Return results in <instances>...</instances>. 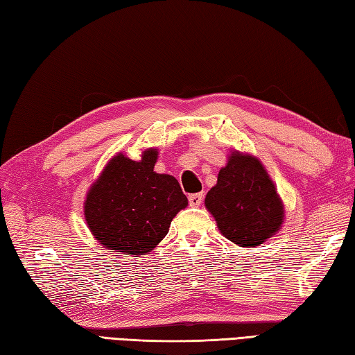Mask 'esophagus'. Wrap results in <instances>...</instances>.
<instances>
[{"label": "esophagus", "mask_w": 355, "mask_h": 355, "mask_svg": "<svg viewBox=\"0 0 355 355\" xmlns=\"http://www.w3.org/2000/svg\"><path fill=\"white\" fill-rule=\"evenodd\" d=\"M202 198H204L202 193H195V195H190V196H189L190 205H191V207H199L200 204H202Z\"/></svg>", "instance_id": "1"}]
</instances>
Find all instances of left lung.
<instances>
[{"label": "left lung", "mask_w": 355, "mask_h": 355, "mask_svg": "<svg viewBox=\"0 0 355 355\" xmlns=\"http://www.w3.org/2000/svg\"><path fill=\"white\" fill-rule=\"evenodd\" d=\"M205 209L223 235L239 247H258L282 229L284 204L257 156L233 150L218 182L205 196Z\"/></svg>", "instance_id": "left-lung-1"}]
</instances>
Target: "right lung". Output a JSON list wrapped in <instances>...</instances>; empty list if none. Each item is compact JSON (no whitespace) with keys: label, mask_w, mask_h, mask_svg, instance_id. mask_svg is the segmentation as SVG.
I'll list each match as a JSON object with an SVG mask.
<instances>
[{"label":"right lung","mask_w":355,"mask_h":355,"mask_svg":"<svg viewBox=\"0 0 355 355\" xmlns=\"http://www.w3.org/2000/svg\"><path fill=\"white\" fill-rule=\"evenodd\" d=\"M157 157V148H146L139 160L117 153L89 187L85 220L105 249L146 255L166 236L173 218L189 205L178 180L155 171Z\"/></svg>","instance_id":"add662e5"}]
</instances>
